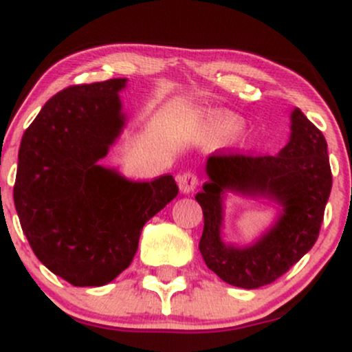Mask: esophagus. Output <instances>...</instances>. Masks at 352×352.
<instances>
[{"label": "esophagus", "mask_w": 352, "mask_h": 352, "mask_svg": "<svg viewBox=\"0 0 352 352\" xmlns=\"http://www.w3.org/2000/svg\"><path fill=\"white\" fill-rule=\"evenodd\" d=\"M177 184H179L180 192L185 193V195H188V193H192L193 190L197 188V185H199V179H197V175L193 172H184L180 173V175H177Z\"/></svg>", "instance_id": "obj_1"}]
</instances>
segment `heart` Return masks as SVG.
Instances as JSON below:
<instances>
[{
    "label": "heart",
    "mask_w": 352,
    "mask_h": 352,
    "mask_svg": "<svg viewBox=\"0 0 352 352\" xmlns=\"http://www.w3.org/2000/svg\"><path fill=\"white\" fill-rule=\"evenodd\" d=\"M241 117L230 111H223V109H208L204 111L197 120L195 134L200 142H217V140L225 139V137L235 134L240 131ZM235 145L241 151H248L253 145V137L248 134L240 135L236 139Z\"/></svg>",
    "instance_id": "b5f03b06"
}]
</instances>
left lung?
I'll list each match as a JSON object with an SVG mask.
<instances>
[{
  "mask_svg": "<svg viewBox=\"0 0 352 352\" xmlns=\"http://www.w3.org/2000/svg\"><path fill=\"white\" fill-rule=\"evenodd\" d=\"M289 117L292 134L278 155L213 153L205 165L208 180L195 195L204 210L199 248L205 265L238 288L254 289L278 280L318 240L333 185L328 144L300 109ZM227 192L268 198L280 207L272 227L252 245L235 247L221 238Z\"/></svg>",
  "mask_w": 352,
  "mask_h": 352,
  "instance_id": "obj_1",
  "label": "left lung"
}]
</instances>
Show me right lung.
<instances>
[{"label": "right lung", "instance_id": "obj_1", "mask_svg": "<svg viewBox=\"0 0 352 352\" xmlns=\"http://www.w3.org/2000/svg\"><path fill=\"white\" fill-rule=\"evenodd\" d=\"M127 79L71 86L24 132L13 190L38 260L74 286H102L131 265L144 225L179 193L172 175L125 179L100 165L127 116Z\"/></svg>", "mask_w": 352, "mask_h": 352}]
</instances>
